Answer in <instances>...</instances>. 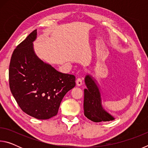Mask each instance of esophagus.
Here are the masks:
<instances>
[{"instance_id": "1", "label": "esophagus", "mask_w": 148, "mask_h": 148, "mask_svg": "<svg viewBox=\"0 0 148 148\" xmlns=\"http://www.w3.org/2000/svg\"><path fill=\"white\" fill-rule=\"evenodd\" d=\"M76 85L77 86H81L82 85V79L81 77H78L76 79Z\"/></svg>"}]
</instances>
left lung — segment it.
I'll return each instance as SVG.
<instances>
[{"label":"left lung","instance_id":"left-lung-1","mask_svg":"<svg viewBox=\"0 0 148 148\" xmlns=\"http://www.w3.org/2000/svg\"><path fill=\"white\" fill-rule=\"evenodd\" d=\"M85 83L87 86V89H84L85 116L96 123L114 120V117L102 108L101 92L95 79L90 75H87L85 77Z\"/></svg>","mask_w":148,"mask_h":148}]
</instances>
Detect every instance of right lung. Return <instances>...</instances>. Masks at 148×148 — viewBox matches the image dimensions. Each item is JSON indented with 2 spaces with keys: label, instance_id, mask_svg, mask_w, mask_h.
<instances>
[{
  "label": "right lung",
  "instance_id": "right-lung-1",
  "mask_svg": "<svg viewBox=\"0 0 148 148\" xmlns=\"http://www.w3.org/2000/svg\"><path fill=\"white\" fill-rule=\"evenodd\" d=\"M36 35V29L14 49L9 66V84L25 113L47 119L57 114L64 96L76 86V77L58 72L36 56L32 44Z\"/></svg>",
  "mask_w": 148,
  "mask_h": 148
}]
</instances>
